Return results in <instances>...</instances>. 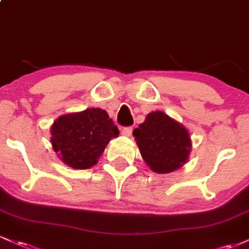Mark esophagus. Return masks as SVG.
I'll list each match as a JSON object with an SVG mask.
<instances>
[{"mask_svg":"<svg viewBox=\"0 0 249 249\" xmlns=\"http://www.w3.org/2000/svg\"><path fill=\"white\" fill-rule=\"evenodd\" d=\"M131 133H132V127H131V126H125V127L122 128V134H123V136L130 137Z\"/></svg>","mask_w":249,"mask_h":249,"instance_id":"esophagus-1","label":"esophagus"}]
</instances>
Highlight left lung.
<instances>
[{"label": "left lung", "mask_w": 249, "mask_h": 249, "mask_svg": "<svg viewBox=\"0 0 249 249\" xmlns=\"http://www.w3.org/2000/svg\"><path fill=\"white\" fill-rule=\"evenodd\" d=\"M132 134L142 159L154 172H173L186 162L191 151L188 131L164 112L148 113Z\"/></svg>", "instance_id": "obj_1"}]
</instances>
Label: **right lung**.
<instances>
[{"label": "right lung", "mask_w": 249, "mask_h": 249, "mask_svg": "<svg viewBox=\"0 0 249 249\" xmlns=\"http://www.w3.org/2000/svg\"><path fill=\"white\" fill-rule=\"evenodd\" d=\"M118 134L107 111L88 108L59 117L51 127V144L64 164L84 170L97 164L110 139Z\"/></svg>", "instance_id": "obj_1"}]
</instances>
